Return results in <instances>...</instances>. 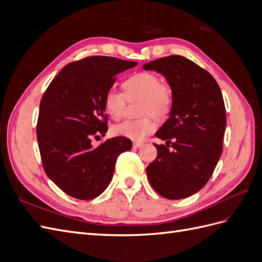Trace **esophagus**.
I'll return each mask as SVG.
<instances>
[{"mask_svg":"<svg viewBox=\"0 0 262 262\" xmlns=\"http://www.w3.org/2000/svg\"><path fill=\"white\" fill-rule=\"evenodd\" d=\"M143 145V143H141V142H133V147L134 148H139Z\"/></svg>","mask_w":262,"mask_h":262,"instance_id":"34e87169","label":"esophagus"}]
</instances>
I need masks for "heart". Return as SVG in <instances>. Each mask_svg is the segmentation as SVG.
I'll list each match as a JSON object with an SVG mask.
<instances>
[{
    "label": "heart",
    "mask_w": 262,
    "mask_h": 262,
    "mask_svg": "<svg viewBox=\"0 0 262 262\" xmlns=\"http://www.w3.org/2000/svg\"><path fill=\"white\" fill-rule=\"evenodd\" d=\"M124 94L116 90H108L102 102L106 113L114 120H119L123 115L125 97L132 101L141 99L140 113L153 115L157 118L167 116L172 106V92L167 85L161 84L157 75L149 72H140L130 76L122 84ZM156 123L150 117L138 120H126L113 126V132L118 137L142 141L154 132Z\"/></svg>",
    "instance_id": "1"
}]
</instances>
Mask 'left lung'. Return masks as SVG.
<instances>
[{
    "instance_id": "1",
    "label": "left lung",
    "mask_w": 262,
    "mask_h": 262,
    "mask_svg": "<svg viewBox=\"0 0 262 262\" xmlns=\"http://www.w3.org/2000/svg\"><path fill=\"white\" fill-rule=\"evenodd\" d=\"M143 69L165 76L172 92L169 118L155 133L166 145L154 144L157 156L147 166V178L166 199H185L207 185L223 150V96L208 71L181 55L150 61Z\"/></svg>"
}]
</instances>
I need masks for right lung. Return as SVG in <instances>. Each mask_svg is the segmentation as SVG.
Listing matches in <instances>:
<instances>
[{
  "mask_svg": "<svg viewBox=\"0 0 262 262\" xmlns=\"http://www.w3.org/2000/svg\"><path fill=\"white\" fill-rule=\"evenodd\" d=\"M138 64L94 55L63 68L40 101L37 140L43 169L67 194L91 200L113 179L118 156L132 147L131 140L116 137L93 146L92 138L108 130L104 95L116 75Z\"/></svg>",
  "mask_w": 262,
  "mask_h": 262,
  "instance_id": "obj_1",
  "label": "right lung"
}]
</instances>
